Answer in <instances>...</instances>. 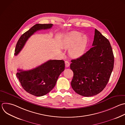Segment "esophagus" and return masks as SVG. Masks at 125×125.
I'll return each mask as SVG.
<instances>
[{"label":"esophagus","instance_id":"34e87169","mask_svg":"<svg viewBox=\"0 0 125 125\" xmlns=\"http://www.w3.org/2000/svg\"><path fill=\"white\" fill-rule=\"evenodd\" d=\"M70 65V63L68 61H65V66L66 67H69Z\"/></svg>","mask_w":125,"mask_h":125}]
</instances>
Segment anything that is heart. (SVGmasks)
Returning <instances> with one entry per match:
<instances>
[{"instance_id":"heart-1","label":"heart","mask_w":125,"mask_h":125,"mask_svg":"<svg viewBox=\"0 0 125 125\" xmlns=\"http://www.w3.org/2000/svg\"><path fill=\"white\" fill-rule=\"evenodd\" d=\"M80 33L72 31L67 33L61 41L62 46L70 49V54L72 58H79L84 54L87 44L86 37H81Z\"/></svg>"}]
</instances>
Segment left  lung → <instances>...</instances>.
Returning a JSON list of instances; mask_svg holds the SVG:
<instances>
[{
	"instance_id": "8db88e82",
	"label": "left lung",
	"mask_w": 125,
	"mask_h": 125,
	"mask_svg": "<svg viewBox=\"0 0 125 125\" xmlns=\"http://www.w3.org/2000/svg\"><path fill=\"white\" fill-rule=\"evenodd\" d=\"M114 55L109 41L95 29L92 47L82 56L72 60L73 90L84 97L96 95L105 87L114 67Z\"/></svg>"
}]
</instances>
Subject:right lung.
<instances>
[{"instance_id": "right-lung-1", "label": "right lung", "mask_w": 125, "mask_h": 125, "mask_svg": "<svg viewBox=\"0 0 125 125\" xmlns=\"http://www.w3.org/2000/svg\"><path fill=\"white\" fill-rule=\"evenodd\" d=\"M52 24H36L23 34L16 45L15 55L22 50L28 38L37 31L50 29ZM65 69L62 60H50L28 71L18 69L16 75L22 88L28 93L37 97L49 93L55 86L57 79Z\"/></svg>"}]
</instances>
